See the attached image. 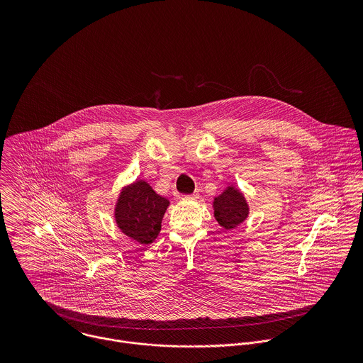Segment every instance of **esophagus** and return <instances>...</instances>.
Segmentation results:
<instances>
[{
  "label": "esophagus",
  "mask_w": 363,
  "mask_h": 363,
  "mask_svg": "<svg viewBox=\"0 0 363 363\" xmlns=\"http://www.w3.org/2000/svg\"><path fill=\"white\" fill-rule=\"evenodd\" d=\"M199 197H200V194H199V191H196V193H193V194L183 196V200H186V201H194V200H197Z\"/></svg>",
  "instance_id": "esophagus-1"
}]
</instances>
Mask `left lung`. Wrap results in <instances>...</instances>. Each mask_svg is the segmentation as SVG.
I'll list each match as a JSON object with an SVG mask.
<instances>
[{"label":"left lung","mask_w":363,"mask_h":363,"mask_svg":"<svg viewBox=\"0 0 363 363\" xmlns=\"http://www.w3.org/2000/svg\"><path fill=\"white\" fill-rule=\"evenodd\" d=\"M213 215L222 228L233 229L247 218L249 206L243 194L229 186L220 196L215 197Z\"/></svg>","instance_id":"8db88e82"}]
</instances>
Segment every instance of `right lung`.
<instances>
[{
    "instance_id": "right-lung-1",
    "label": "right lung",
    "mask_w": 363,
    "mask_h": 363,
    "mask_svg": "<svg viewBox=\"0 0 363 363\" xmlns=\"http://www.w3.org/2000/svg\"><path fill=\"white\" fill-rule=\"evenodd\" d=\"M169 201L156 194L152 187L143 180L125 187L116 204V222L124 235L150 245L160 232L162 218Z\"/></svg>"
}]
</instances>
